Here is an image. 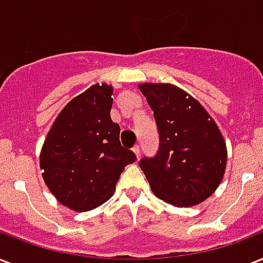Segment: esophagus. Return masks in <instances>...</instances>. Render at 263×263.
<instances>
[{
	"mask_svg": "<svg viewBox=\"0 0 263 263\" xmlns=\"http://www.w3.org/2000/svg\"><path fill=\"white\" fill-rule=\"evenodd\" d=\"M133 152L136 154V156H137V159H138V158H140V155H141V149H140V146H138V145L134 146Z\"/></svg>",
	"mask_w": 263,
	"mask_h": 263,
	"instance_id": "esophagus-1",
	"label": "esophagus"
}]
</instances>
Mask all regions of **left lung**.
<instances>
[{"label": "left lung", "instance_id": "obj_1", "mask_svg": "<svg viewBox=\"0 0 263 263\" xmlns=\"http://www.w3.org/2000/svg\"><path fill=\"white\" fill-rule=\"evenodd\" d=\"M159 130V151L140 167L156 197L176 207L200 204L218 188L227 142L205 108L172 83H140Z\"/></svg>", "mask_w": 263, "mask_h": 263}]
</instances>
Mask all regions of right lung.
Here are the masks:
<instances>
[{"label": "right lung", "mask_w": 263, "mask_h": 263, "mask_svg": "<svg viewBox=\"0 0 263 263\" xmlns=\"http://www.w3.org/2000/svg\"><path fill=\"white\" fill-rule=\"evenodd\" d=\"M114 87L96 83L67 103L45 138L42 178L59 203L82 213L99 207L136 155L121 145V127L111 119Z\"/></svg>", "instance_id": "right-lung-1"}]
</instances>
